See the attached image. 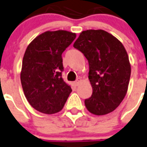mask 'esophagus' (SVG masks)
I'll return each instance as SVG.
<instances>
[{"instance_id": "obj_1", "label": "esophagus", "mask_w": 147, "mask_h": 147, "mask_svg": "<svg viewBox=\"0 0 147 147\" xmlns=\"http://www.w3.org/2000/svg\"><path fill=\"white\" fill-rule=\"evenodd\" d=\"M81 82H82V78H78L77 80H76V82H75V84H76V86H78V84L81 83Z\"/></svg>"}]
</instances>
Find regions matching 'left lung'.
Here are the masks:
<instances>
[{
	"instance_id": "1",
	"label": "left lung",
	"mask_w": 147,
	"mask_h": 147,
	"mask_svg": "<svg viewBox=\"0 0 147 147\" xmlns=\"http://www.w3.org/2000/svg\"><path fill=\"white\" fill-rule=\"evenodd\" d=\"M73 47L89 63L88 78L93 93L84 100L86 108L96 115L114 111L125 98L131 77V65L123 45L106 31L90 29L82 32Z\"/></svg>"
}]
</instances>
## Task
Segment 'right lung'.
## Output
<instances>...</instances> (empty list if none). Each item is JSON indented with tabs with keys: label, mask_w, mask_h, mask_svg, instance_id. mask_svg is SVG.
Returning <instances> with one entry per match:
<instances>
[{
	"label": "right lung",
	"mask_w": 147,
	"mask_h": 147,
	"mask_svg": "<svg viewBox=\"0 0 147 147\" xmlns=\"http://www.w3.org/2000/svg\"><path fill=\"white\" fill-rule=\"evenodd\" d=\"M76 38V33L68 31H47L27 47L20 79L27 100L38 112L58 113L71 92L62 78V53Z\"/></svg>",
	"instance_id": "right-lung-1"
}]
</instances>
